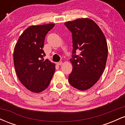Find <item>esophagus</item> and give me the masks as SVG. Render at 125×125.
Returning a JSON list of instances; mask_svg holds the SVG:
<instances>
[{
  "mask_svg": "<svg viewBox=\"0 0 125 125\" xmlns=\"http://www.w3.org/2000/svg\"><path fill=\"white\" fill-rule=\"evenodd\" d=\"M62 64V62H58V63H56V64H57V65H58V66H61Z\"/></svg>",
  "mask_w": 125,
  "mask_h": 125,
  "instance_id": "obj_1",
  "label": "esophagus"
}]
</instances>
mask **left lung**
<instances>
[{"mask_svg": "<svg viewBox=\"0 0 125 125\" xmlns=\"http://www.w3.org/2000/svg\"><path fill=\"white\" fill-rule=\"evenodd\" d=\"M72 33V72L69 82L74 88L86 90L99 79L106 63L108 48L104 33L93 20L79 18L64 23ZM78 50L79 55L75 53Z\"/></svg>", "mask_w": 125, "mask_h": 125, "instance_id": "obj_1", "label": "left lung"}]
</instances>
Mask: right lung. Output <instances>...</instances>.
Listing matches in <instances>:
<instances>
[{
    "label": "right lung",
    "instance_id": "1",
    "mask_svg": "<svg viewBox=\"0 0 125 125\" xmlns=\"http://www.w3.org/2000/svg\"><path fill=\"white\" fill-rule=\"evenodd\" d=\"M54 23L33 25L19 38L13 51V62L19 79L30 91L40 93L48 87L55 71V64L48 59L43 48L44 38Z\"/></svg>",
    "mask_w": 125,
    "mask_h": 125
}]
</instances>
